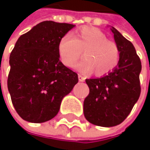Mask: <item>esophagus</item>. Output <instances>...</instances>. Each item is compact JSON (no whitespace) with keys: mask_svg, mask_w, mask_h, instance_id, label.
Here are the masks:
<instances>
[{"mask_svg":"<svg viewBox=\"0 0 150 150\" xmlns=\"http://www.w3.org/2000/svg\"><path fill=\"white\" fill-rule=\"evenodd\" d=\"M78 79H79L80 81H84V80H85V78L81 75H78Z\"/></svg>","mask_w":150,"mask_h":150,"instance_id":"1","label":"esophagus"}]
</instances>
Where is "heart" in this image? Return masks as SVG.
I'll return each mask as SVG.
<instances>
[{
  "mask_svg": "<svg viewBox=\"0 0 150 150\" xmlns=\"http://www.w3.org/2000/svg\"><path fill=\"white\" fill-rule=\"evenodd\" d=\"M57 50L61 62L68 68L74 67L83 51L85 58L75 64V68L81 72L94 69L97 75L111 72L120 57L117 44L107 39L104 33L95 27H81L73 35H64L59 41Z\"/></svg>",
  "mask_w": 150,
  "mask_h": 150,
  "instance_id": "1",
  "label": "heart"
}]
</instances>
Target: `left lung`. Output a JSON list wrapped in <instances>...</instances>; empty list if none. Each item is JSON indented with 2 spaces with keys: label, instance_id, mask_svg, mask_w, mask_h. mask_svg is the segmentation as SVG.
Listing matches in <instances>:
<instances>
[{
  "label": "left lung",
  "instance_id": "8db88e82",
  "mask_svg": "<svg viewBox=\"0 0 150 150\" xmlns=\"http://www.w3.org/2000/svg\"><path fill=\"white\" fill-rule=\"evenodd\" d=\"M119 47L118 65L112 72L96 79H86L89 94L83 103L85 118L92 124L113 127L131 112L141 94L142 63L133 44L115 28H111Z\"/></svg>",
  "mask_w": 150,
  "mask_h": 150
}]
</instances>
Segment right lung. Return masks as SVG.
<instances>
[{"mask_svg":"<svg viewBox=\"0 0 150 150\" xmlns=\"http://www.w3.org/2000/svg\"><path fill=\"white\" fill-rule=\"evenodd\" d=\"M75 25L42 21L19 37L10 57L8 88L17 114L41 123L54 118L78 75L60 61V39Z\"/></svg>","mask_w":150,"mask_h":150,"instance_id":"1","label":"right lung"}]
</instances>
